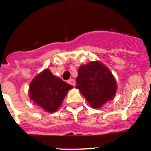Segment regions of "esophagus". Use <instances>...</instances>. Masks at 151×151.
<instances>
[{"label":"esophagus","instance_id":"34e87169","mask_svg":"<svg viewBox=\"0 0 151 151\" xmlns=\"http://www.w3.org/2000/svg\"><path fill=\"white\" fill-rule=\"evenodd\" d=\"M68 83L70 84V85H73V86H75L76 85V81H75L73 78H71V79H69V81H68Z\"/></svg>","mask_w":151,"mask_h":151}]
</instances>
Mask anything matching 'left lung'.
Masks as SVG:
<instances>
[{
	"label": "left lung",
	"instance_id": "8db88e82",
	"mask_svg": "<svg viewBox=\"0 0 151 151\" xmlns=\"http://www.w3.org/2000/svg\"><path fill=\"white\" fill-rule=\"evenodd\" d=\"M76 88L93 108L101 107L114 97L116 82L111 72L99 61L82 65L78 71Z\"/></svg>",
	"mask_w": 151,
	"mask_h": 151
}]
</instances>
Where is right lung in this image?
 <instances>
[{
  "instance_id": "obj_1",
  "label": "right lung",
  "mask_w": 151,
  "mask_h": 151,
  "mask_svg": "<svg viewBox=\"0 0 151 151\" xmlns=\"http://www.w3.org/2000/svg\"><path fill=\"white\" fill-rule=\"evenodd\" d=\"M73 88L47 69L36 76L29 85V97L48 113H54L62 104L68 91Z\"/></svg>"
}]
</instances>
